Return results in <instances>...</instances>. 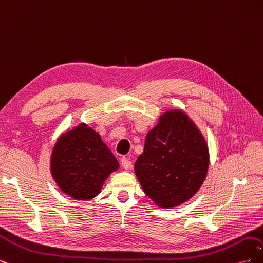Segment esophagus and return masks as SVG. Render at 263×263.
Returning <instances> with one entry per match:
<instances>
[{"instance_id": "esophagus-1", "label": "esophagus", "mask_w": 263, "mask_h": 263, "mask_svg": "<svg viewBox=\"0 0 263 263\" xmlns=\"http://www.w3.org/2000/svg\"><path fill=\"white\" fill-rule=\"evenodd\" d=\"M122 165H123V168L125 170H129L130 166H132V162H130L129 159H127V158L124 157V158H122Z\"/></svg>"}]
</instances>
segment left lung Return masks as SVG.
Listing matches in <instances>:
<instances>
[{"label":"left lung","mask_w":263,"mask_h":263,"mask_svg":"<svg viewBox=\"0 0 263 263\" xmlns=\"http://www.w3.org/2000/svg\"><path fill=\"white\" fill-rule=\"evenodd\" d=\"M210 150L197 125L184 110L166 109L145 140L134 165L146 195L160 209L187 202L208 176Z\"/></svg>","instance_id":"obj_1"}]
</instances>
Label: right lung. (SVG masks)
Returning <instances> with one entry per match:
<instances>
[{"mask_svg": "<svg viewBox=\"0 0 263 263\" xmlns=\"http://www.w3.org/2000/svg\"><path fill=\"white\" fill-rule=\"evenodd\" d=\"M49 168L61 192L74 200L89 201L101 193L119 163L101 135L87 124L79 123L55 140Z\"/></svg>", "mask_w": 263, "mask_h": 263, "instance_id": "obj_1", "label": "right lung"}]
</instances>
